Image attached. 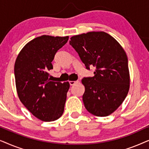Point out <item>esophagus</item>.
Here are the masks:
<instances>
[{
    "label": "esophagus",
    "mask_w": 149,
    "mask_h": 149,
    "mask_svg": "<svg viewBox=\"0 0 149 149\" xmlns=\"http://www.w3.org/2000/svg\"><path fill=\"white\" fill-rule=\"evenodd\" d=\"M78 83V81H69V83H70V85H74L75 83Z\"/></svg>",
    "instance_id": "1"
}]
</instances>
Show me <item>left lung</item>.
<instances>
[{"label":"left lung","mask_w":149,"mask_h":149,"mask_svg":"<svg viewBox=\"0 0 149 149\" xmlns=\"http://www.w3.org/2000/svg\"><path fill=\"white\" fill-rule=\"evenodd\" d=\"M87 70L94 76L84 77L83 101L85 109L97 117H107L117 110L127 96L130 72L127 55L113 36L104 32H89L70 38Z\"/></svg>","instance_id":"8db88e82"}]
</instances>
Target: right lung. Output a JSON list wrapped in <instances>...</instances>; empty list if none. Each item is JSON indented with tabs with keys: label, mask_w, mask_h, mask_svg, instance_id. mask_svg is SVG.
<instances>
[{
	"label": "right lung",
	"mask_w": 149,
	"mask_h": 149,
	"mask_svg": "<svg viewBox=\"0 0 149 149\" xmlns=\"http://www.w3.org/2000/svg\"><path fill=\"white\" fill-rule=\"evenodd\" d=\"M68 36L42 35L28 42L18 54L14 66L19 98L38 119L52 121L62 115L70 84L50 81L49 70L56 52Z\"/></svg>",
	"instance_id": "obj_1"
}]
</instances>
